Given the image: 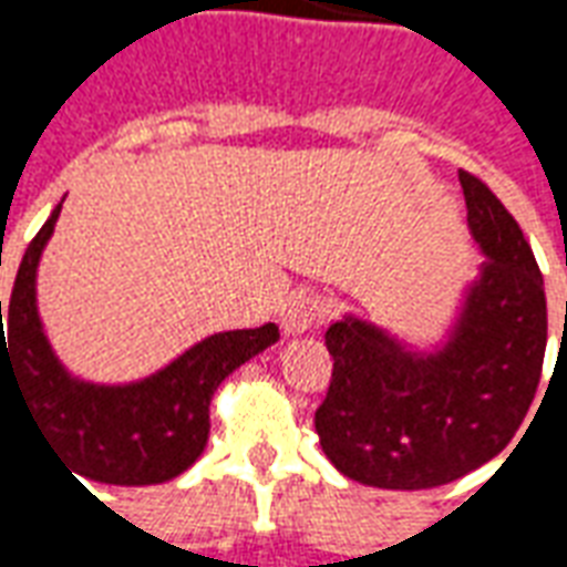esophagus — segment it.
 <instances>
[{
  "label": "esophagus",
  "mask_w": 567,
  "mask_h": 567,
  "mask_svg": "<svg viewBox=\"0 0 567 567\" xmlns=\"http://www.w3.org/2000/svg\"><path fill=\"white\" fill-rule=\"evenodd\" d=\"M324 312H328V303L316 291H297L282 309V331L288 337L312 331L324 319Z\"/></svg>",
  "instance_id": "1"
}]
</instances>
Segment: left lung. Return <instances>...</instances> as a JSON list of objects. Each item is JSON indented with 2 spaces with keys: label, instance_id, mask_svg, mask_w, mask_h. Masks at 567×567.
<instances>
[{
  "label": "left lung",
  "instance_id": "1",
  "mask_svg": "<svg viewBox=\"0 0 567 567\" xmlns=\"http://www.w3.org/2000/svg\"><path fill=\"white\" fill-rule=\"evenodd\" d=\"M467 227L483 251L450 331L431 349L343 316L316 410L321 450L349 480L434 488L492 462L523 425L547 352V297L528 239L476 175L458 173Z\"/></svg>",
  "mask_w": 567,
  "mask_h": 567
}]
</instances>
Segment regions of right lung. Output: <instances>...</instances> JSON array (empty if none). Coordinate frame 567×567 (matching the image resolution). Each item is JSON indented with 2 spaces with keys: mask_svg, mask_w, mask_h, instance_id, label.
<instances>
[{
  "mask_svg": "<svg viewBox=\"0 0 567 567\" xmlns=\"http://www.w3.org/2000/svg\"><path fill=\"white\" fill-rule=\"evenodd\" d=\"M60 209L63 203H56L20 260L6 312L8 341L0 300V389L2 377L14 380L56 455L84 480L109 486L166 483L185 474L206 450L212 394L248 358L276 343L279 328L270 321L248 331L212 333L136 382L109 385L72 377L51 349L35 300L39 260Z\"/></svg>",
  "mask_w": 567,
  "mask_h": 567,
  "instance_id": "obj_1",
  "label": "right lung"
}]
</instances>
